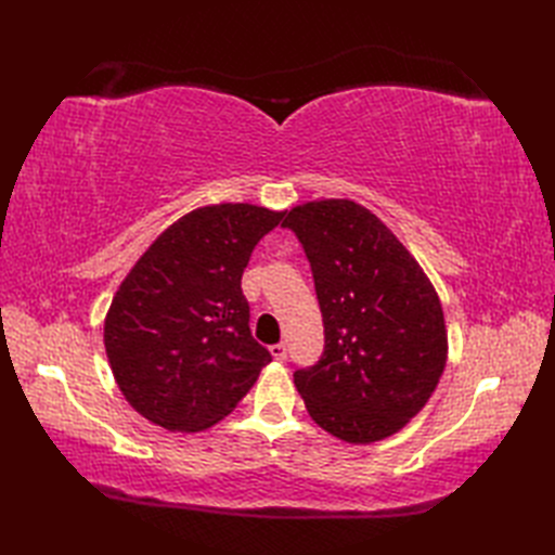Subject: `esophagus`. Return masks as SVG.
Listing matches in <instances>:
<instances>
[{
  "label": "esophagus",
  "mask_w": 555,
  "mask_h": 555,
  "mask_svg": "<svg viewBox=\"0 0 555 555\" xmlns=\"http://www.w3.org/2000/svg\"><path fill=\"white\" fill-rule=\"evenodd\" d=\"M271 354H273L278 361H284V359H287V345H284V343L271 345Z\"/></svg>",
  "instance_id": "obj_1"
}]
</instances>
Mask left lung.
<instances>
[{
    "label": "left lung",
    "mask_w": 555,
    "mask_h": 555,
    "mask_svg": "<svg viewBox=\"0 0 555 555\" xmlns=\"http://www.w3.org/2000/svg\"><path fill=\"white\" fill-rule=\"evenodd\" d=\"M312 268L324 351L294 384L314 424L351 444L389 438L422 410L447 363L440 298L410 251L347 198L287 212Z\"/></svg>",
    "instance_id": "8db88e82"
}]
</instances>
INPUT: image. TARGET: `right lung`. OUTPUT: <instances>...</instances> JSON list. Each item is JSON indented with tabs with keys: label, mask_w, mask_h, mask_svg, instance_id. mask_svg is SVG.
<instances>
[{
	"label": "right lung",
	"mask_w": 555,
	"mask_h": 555,
	"mask_svg": "<svg viewBox=\"0 0 555 555\" xmlns=\"http://www.w3.org/2000/svg\"><path fill=\"white\" fill-rule=\"evenodd\" d=\"M284 212L249 204L192 210L166 229L113 296L104 324L111 371L129 405L166 430L220 422L271 351L251 338L241 278Z\"/></svg>",
	"instance_id": "right-lung-1"
}]
</instances>
